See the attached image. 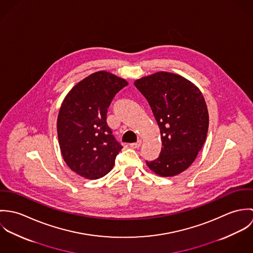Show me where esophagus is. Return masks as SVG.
Wrapping results in <instances>:
<instances>
[{
	"label": "esophagus",
	"mask_w": 253,
	"mask_h": 253,
	"mask_svg": "<svg viewBox=\"0 0 253 253\" xmlns=\"http://www.w3.org/2000/svg\"><path fill=\"white\" fill-rule=\"evenodd\" d=\"M141 143H142V141H141V140H138V141H137V142H135V143H131V144H130V147H131V148L136 149V148H139V147L141 146Z\"/></svg>",
	"instance_id": "1"
}]
</instances>
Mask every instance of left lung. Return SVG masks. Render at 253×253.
Instances as JSON below:
<instances>
[{"label":"left lung","mask_w":253,"mask_h":253,"mask_svg":"<svg viewBox=\"0 0 253 253\" xmlns=\"http://www.w3.org/2000/svg\"><path fill=\"white\" fill-rule=\"evenodd\" d=\"M161 129L158 159L148 162L160 176H174L187 169L203 148L209 130V112L201 90L179 75L158 72L136 80Z\"/></svg>","instance_id":"8db88e82"}]
</instances>
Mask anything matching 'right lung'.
Returning a JSON list of instances; mask_svg holds the SVG:
<instances>
[{
    "mask_svg": "<svg viewBox=\"0 0 253 253\" xmlns=\"http://www.w3.org/2000/svg\"><path fill=\"white\" fill-rule=\"evenodd\" d=\"M127 82L106 71L78 83L64 98L57 117V135L67 166L87 179L106 175L123 146L107 125L115 95Z\"/></svg>",
    "mask_w": 253,
    "mask_h": 253,
    "instance_id": "1",
    "label": "right lung"
}]
</instances>
